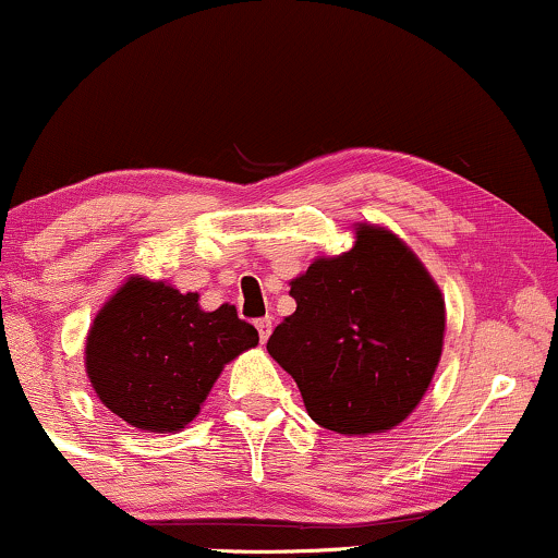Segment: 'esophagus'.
<instances>
[{
  "label": "esophagus",
  "mask_w": 558,
  "mask_h": 558,
  "mask_svg": "<svg viewBox=\"0 0 558 558\" xmlns=\"http://www.w3.org/2000/svg\"><path fill=\"white\" fill-rule=\"evenodd\" d=\"M255 327L259 331V342H267V337H270V331H272V319H270V316H265V319H257Z\"/></svg>",
  "instance_id": "obj_1"
}]
</instances>
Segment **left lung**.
I'll use <instances>...</instances> for the list:
<instances>
[{"instance_id": "obj_1", "label": "left lung", "mask_w": 558, "mask_h": 558, "mask_svg": "<svg viewBox=\"0 0 558 558\" xmlns=\"http://www.w3.org/2000/svg\"><path fill=\"white\" fill-rule=\"evenodd\" d=\"M295 312L267 352L293 376L316 425L371 435L404 422L425 397L446 335V301L391 231L361 223L355 244L291 280Z\"/></svg>"}]
</instances>
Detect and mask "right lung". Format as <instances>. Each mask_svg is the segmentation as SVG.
I'll return each instance as SVG.
<instances>
[{
    "instance_id": "1",
    "label": "right lung",
    "mask_w": 558,
    "mask_h": 558,
    "mask_svg": "<svg viewBox=\"0 0 558 558\" xmlns=\"http://www.w3.org/2000/svg\"><path fill=\"white\" fill-rule=\"evenodd\" d=\"M257 342V329L231 303L203 312L197 293L136 275L92 322L84 365L112 414L149 433H178L201 412L223 365Z\"/></svg>"
}]
</instances>
